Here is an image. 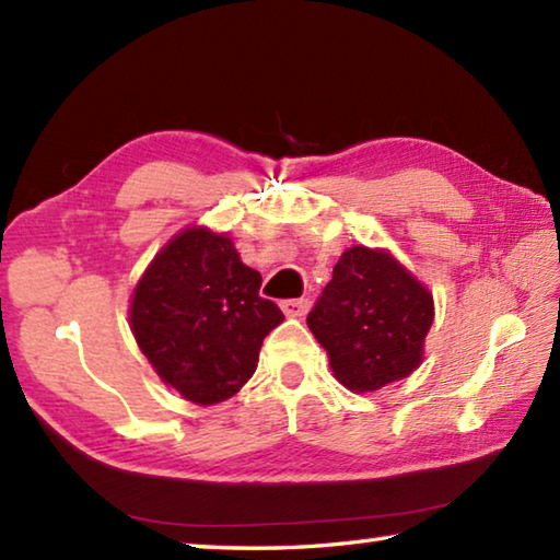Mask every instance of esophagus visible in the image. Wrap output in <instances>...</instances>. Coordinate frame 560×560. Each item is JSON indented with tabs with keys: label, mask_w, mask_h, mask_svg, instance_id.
<instances>
[{
	"label": "esophagus",
	"mask_w": 560,
	"mask_h": 560,
	"mask_svg": "<svg viewBox=\"0 0 560 560\" xmlns=\"http://www.w3.org/2000/svg\"><path fill=\"white\" fill-rule=\"evenodd\" d=\"M311 301L308 299H289V301H281V311L287 316H303L308 311Z\"/></svg>",
	"instance_id": "esophagus-1"
}]
</instances>
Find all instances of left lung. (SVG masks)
<instances>
[{"label":"left lung","instance_id":"1","mask_svg":"<svg viewBox=\"0 0 560 560\" xmlns=\"http://www.w3.org/2000/svg\"><path fill=\"white\" fill-rule=\"evenodd\" d=\"M432 296L390 254L353 246L334 267L306 324L330 371L355 393L410 375L432 326Z\"/></svg>","mask_w":560,"mask_h":560}]
</instances>
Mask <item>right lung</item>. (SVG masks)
I'll return each mask as SVG.
<instances>
[{"label":"right lung","mask_w":560,"mask_h":560,"mask_svg":"<svg viewBox=\"0 0 560 560\" xmlns=\"http://www.w3.org/2000/svg\"><path fill=\"white\" fill-rule=\"evenodd\" d=\"M259 289L261 273L246 267L232 240L187 230L158 254L132 293V334L179 395L222 402L257 371L264 338L283 320Z\"/></svg>","instance_id":"obj_1"}]
</instances>
